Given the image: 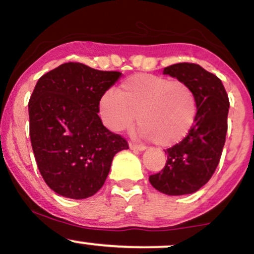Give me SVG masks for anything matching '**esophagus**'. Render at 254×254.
Wrapping results in <instances>:
<instances>
[{
	"label": "esophagus",
	"instance_id": "34e87169",
	"mask_svg": "<svg viewBox=\"0 0 254 254\" xmlns=\"http://www.w3.org/2000/svg\"><path fill=\"white\" fill-rule=\"evenodd\" d=\"M129 147H130L131 150H137V151H143V150H145L144 145H141V144L129 143Z\"/></svg>",
	"mask_w": 254,
	"mask_h": 254
}]
</instances>
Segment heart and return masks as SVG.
Wrapping results in <instances>:
<instances>
[{"instance_id":"obj_1","label":"heart","mask_w":254,"mask_h":254,"mask_svg":"<svg viewBox=\"0 0 254 254\" xmlns=\"http://www.w3.org/2000/svg\"><path fill=\"white\" fill-rule=\"evenodd\" d=\"M101 122L112 132L129 130L138 115L139 135L162 147L183 141L197 118L198 103L189 83L153 74L125 78L118 92L105 90L98 103Z\"/></svg>"}]
</instances>
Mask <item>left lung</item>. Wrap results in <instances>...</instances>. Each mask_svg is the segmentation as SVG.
<instances>
[{
    "label": "left lung",
    "mask_w": 254,
    "mask_h": 254,
    "mask_svg": "<svg viewBox=\"0 0 254 254\" xmlns=\"http://www.w3.org/2000/svg\"><path fill=\"white\" fill-rule=\"evenodd\" d=\"M162 74L190 84L196 93L198 112L188 136L165 150L164 170L150 176L149 182L168 196L190 194L210 180L220 162L226 142L228 95L222 81L198 64H173Z\"/></svg>",
    "instance_id": "1"
}]
</instances>
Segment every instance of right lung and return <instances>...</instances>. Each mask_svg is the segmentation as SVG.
Wrapping results in <instances>:
<instances>
[{
	"label": "right lung",
	"mask_w": 254,
	"mask_h": 254,
	"mask_svg": "<svg viewBox=\"0 0 254 254\" xmlns=\"http://www.w3.org/2000/svg\"><path fill=\"white\" fill-rule=\"evenodd\" d=\"M121 76L69 62L38 80L28 103L32 149L43 179L61 196L84 199L97 193L113 156L129 149L98 116L99 99Z\"/></svg>",
	"instance_id": "add662e5"
}]
</instances>
